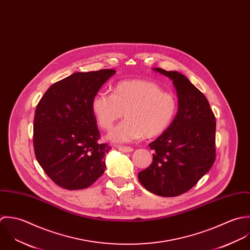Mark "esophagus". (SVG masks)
Instances as JSON below:
<instances>
[{"mask_svg": "<svg viewBox=\"0 0 250 250\" xmlns=\"http://www.w3.org/2000/svg\"><path fill=\"white\" fill-rule=\"evenodd\" d=\"M119 150L124 151V152H131L133 149L131 147H127V146H120Z\"/></svg>", "mask_w": 250, "mask_h": 250, "instance_id": "esophagus-1", "label": "esophagus"}]
</instances>
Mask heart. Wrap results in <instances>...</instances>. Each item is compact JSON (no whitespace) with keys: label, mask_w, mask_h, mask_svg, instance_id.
Here are the masks:
<instances>
[{"label":"heart","mask_w":250,"mask_h":250,"mask_svg":"<svg viewBox=\"0 0 250 250\" xmlns=\"http://www.w3.org/2000/svg\"><path fill=\"white\" fill-rule=\"evenodd\" d=\"M92 112L100 127L109 130L123 116L108 138L127 143L145 136L154 138L171 126L178 112V100L157 83L146 79H127L115 84L113 93L100 91L91 101Z\"/></svg>","instance_id":"b5f03b06"}]
</instances>
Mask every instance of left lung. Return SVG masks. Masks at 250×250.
<instances>
[{
    "label": "left lung",
    "mask_w": 250,
    "mask_h": 250,
    "mask_svg": "<svg viewBox=\"0 0 250 250\" xmlns=\"http://www.w3.org/2000/svg\"><path fill=\"white\" fill-rule=\"evenodd\" d=\"M169 77L177 90L179 109L171 126L149 144L152 162L138 173L141 185L162 197L192 188L215 160V117L207 98L182 73L153 68Z\"/></svg>",
    "instance_id": "left-lung-1"
}]
</instances>
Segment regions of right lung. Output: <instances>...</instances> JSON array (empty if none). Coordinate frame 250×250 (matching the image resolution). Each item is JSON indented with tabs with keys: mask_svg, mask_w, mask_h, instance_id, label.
I'll use <instances>...</instances> for the list:
<instances>
[{
	"mask_svg": "<svg viewBox=\"0 0 250 250\" xmlns=\"http://www.w3.org/2000/svg\"><path fill=\"white\" fill-rule=\"evenodd\" d=\"M115 72H75L54 83L37 105L35 154L46 175L62 188H87L105 171L104 155L111 147L99 142L91 101Z\"/></svg>",
	"mask_w": 250,
	"mask_h": 250,
	"instance_id": "right-lung-1",
	"label": "right lung"
}]
</instances>
